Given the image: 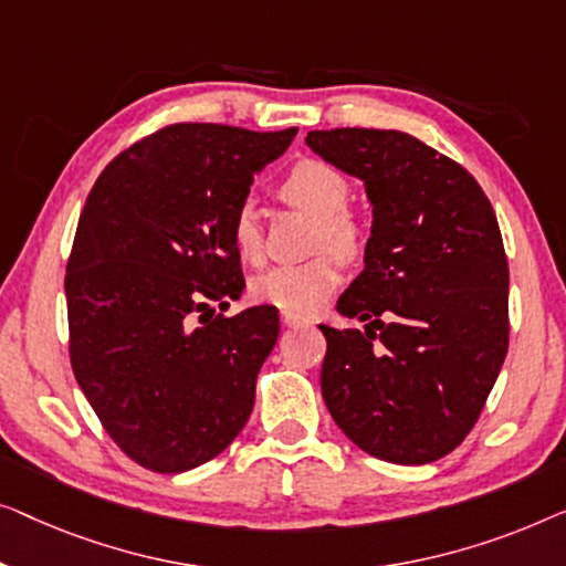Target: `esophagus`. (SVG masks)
I'll return each instance as SVG.
<instances>
[{"mask_svg":"<svg viewBox=\"0 0 566 566\" xmlns=\"http://www.w3.org/2000/svg\"><path fill=\"white\" fill-rule=\"evenodd\" d=\"M282 323L286 328H307V325H313L310 317H302V315H294V313H282Z\"/></svg>","mask_w":566,"mask_h":566,"instance_id":"1","label":"esophagus"}]
</instances>
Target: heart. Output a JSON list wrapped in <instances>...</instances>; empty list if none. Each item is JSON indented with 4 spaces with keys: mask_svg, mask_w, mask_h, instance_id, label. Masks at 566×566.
Listing matches in <instances>:
<instances>
[{
    "mask_svg": "<svg viewBox=\"0 0 566 566\" xmlns=\"http://www.w3.org/2000/svg\"><path fill=\"white\" fill-rule=\"evenodd\" d=\"M280 200L294 210L307 212L317 220L313 251L321 256L305 264H284L269 269L253 280V297L274 305L284 313L313 315L321 310L340 284V261H359L366 253V226L356 212L348 210L354 185L344 171L321 158H302L286 169L276 187ZM230 241L238 256L259 264L264 259L266 238L259 207L243 200L230 218Z\"/></svg>",
    "mask_w": 566,
    "mask_h": 566,
    "instance_id": "b5f03b06",
    "label": "heart"
}]
</instances>
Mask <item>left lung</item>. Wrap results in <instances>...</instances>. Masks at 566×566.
Masks as SVG:
<instances>
[{
  "label": "left lung",
  "instance_id": "obj_1",
  "mask_svg": "<svg viewBox=\"0 0 566 566\" xmlns=\"http://www.w3.org/2000/svg\"><path fill=\"white\" fill-rule=\"evenodd\" d=\"M305 143L364 179L366 266L328 328L323 400L361 451L428 464L467 439L507 354V256L495 210L453 158L400 130L333 127Z\"/></svg>",
  "mask_w": 566,
  "mask_h": 566
}]
</instances>
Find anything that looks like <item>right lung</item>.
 I'll return each instance as SVG.
<instances>
[{"label":"right lung","mask_w":566,"mask_h":566,"mask_svg":"<svg viewBox=\"0 0 566 566\" xmlns=\"http://www.w3.org/2000/svg\"><path fill=\"white\" fill-rule=\"evenodd\" d=\"M294 135L166 125L86 197L63 280L71 369L109 439L150 472L214 459L251 416L280 310L212 305L243 294L230 218Z\"/></svg>","instance_id":"right-lung-1"}]
</instances>
